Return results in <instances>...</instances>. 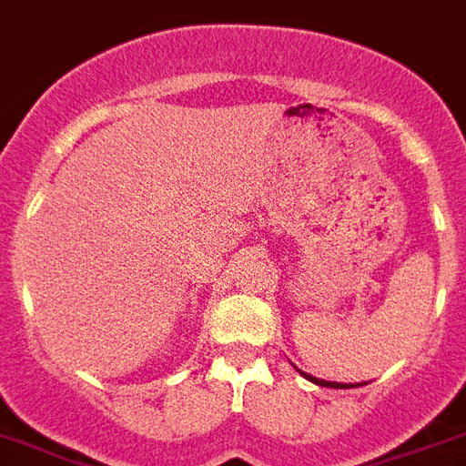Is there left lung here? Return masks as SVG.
Wrapping results in <instances>:
<instances>
[{"instance_id": "left-lung-1", "label": "left lung", "mask_w": 466, "mask_h": 466, "mask_svg": "<svg viewBox=\"0 0 466 466\" xmlns=\"http://www.w3.org/2000/svg\"><path fill=\"white\" fill-rule=\"evenodd\" d=\"M298 371H299V369H298ZM299 374L305 376L307 380H311V383H317V386H324V388H357V386H362V383H357V386H352V383H336V380H324V379H317V376L305 374V371H299Z\"/></svg>"}]
</instances>
